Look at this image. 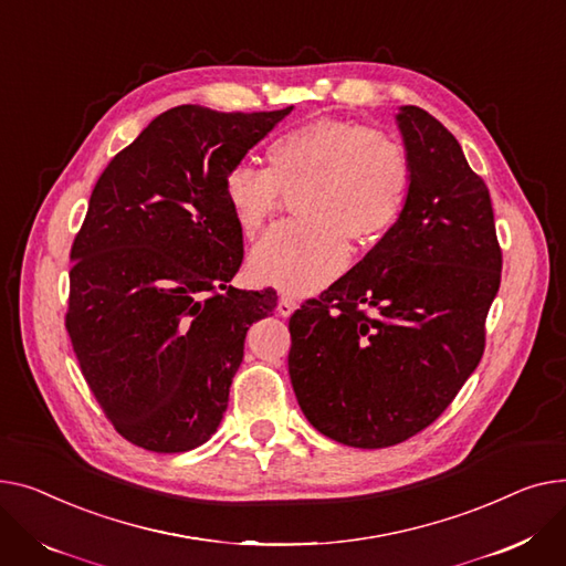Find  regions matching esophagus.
<instances>
[{
  "mask_svg": "<svg viewBox=\"0 0 566 566\" xmlns=\"http://www.w3.org/2000/svg\"><path fill=\"white\" fill-rule=\"evenodd\" d=\"M296 311V302L292 296H281L279 298V306H276V313L281 315V317H290L292 313Z\"/></svg>",
  "mask_w": 566,
  "mask_h": 566,
  "instance_id": "1",
  "label": "esophagus"
}]
</instances>
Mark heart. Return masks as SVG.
I'll return each mask as SVG.
<instances>
[{"instance_id":"heart-1","label":"heart","mask_w":566,"mask_h":566,"mask_svg":"<svg viewBox=\"0 0 566 566\" xmlns=\"http://www.w3.org/2000/svg\"><path fill=\"white\" fill-rule=\"evenodd\" d=\"M292 191L298 219L276 226L253 249L249 270L264 285L311 294L345 270L347 240L368 249L400 221L411 159L384 132L317 118L268 146V169L238 164L223 178L226 206L244 238H255Z\"/></svg>"}]
</instances>
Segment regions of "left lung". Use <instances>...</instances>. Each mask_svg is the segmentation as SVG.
<instances>
[{
    "label": "left lung",
    "instance_id": "8db88e82",
    "mask_svg": "<svg viewBox=\"0 0 566 566\" xmlns=\"http://www.w3.org/2000/svg\"><path fill=\"white\" fill-rule=\"evenodd\" d=\"M411 159L405 212L290 317L287 368L319 434L377 450L434 422L475 373L503 255L491 196L459 142L420 107L395 114Z\"/></svg>",
    "mask_w": 566,
    "mask_h": 566
}]
</instances>
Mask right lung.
Masks as SVG:
<instances>
[{"mask_svg":"<svg viewBox=\"0 0 566 566\" xmlns=\"http://www.w3.org/2000/svg\"><path fill=\"white\" fill-rule=\"evenodd\" d=\"M292 112L159 114L99 176L71 251L65 328L123 439L203 446L221 422L253 322L276 292L238 290L244 242L223 178Z\"/></svg>","mask_w":566,"mask_h":566,"instance_id":"right-lung-1","label":"right lung"}]
</instances>
